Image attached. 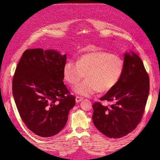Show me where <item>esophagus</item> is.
Returning a JSON list of instances; mask_svg holds the SVG:
<instances>
[{"label":"esophagus","instance_id":"esophagus-1","mask_svg":"<svg viewBox=\"0 0 160 160\" xmlns=\"http://www.w3.org/2000/svg\"><path fill=\"white\" fill-rule=\"evenodd\" d=\"M82 100H83V98L80 97V96H76V102H81Z\"/></svg>","mask_w":160,"mask_h":160}]
</instances>
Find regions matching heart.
Wrapping results in <instances>:
<instances>
[{
    "label": "heart",
    "mask_w": 160,
    "mask_h": 160,
    "mask_svg": "<svg viewBox=\"0 0 160 160\" xmlns=\"http://www.w3.org/2000/svg\"><path fill=\"white\" fill-rule=\"evenodd\" d=\"M124 71V62L120 57L107 52H93L80 57L77 64L67 62L63 67V76L67 82L75 86L77 94L90 96L98 91L106 93L120 80Z\"/></svg>",
    "instance_id": "obj_1"
}]
</instances>
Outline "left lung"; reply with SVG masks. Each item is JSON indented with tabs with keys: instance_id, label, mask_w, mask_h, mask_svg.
I'll return each mask as SVG.
<instances>
[{
	"instance_id": "left-lung-1",
	"label": "left lung",
	"mask_w": 160,
	"mask_h": 160,
	"mask_svg": "<svg viewBox=\"0 0 160 160\" xmlns=\"http://www.w3.org/2000/svg\"><path fill=\"white\" fill-rule=\"evenodd\" d=\"M148 75L137 54H124V71L118 84L100 98L111 102L93 104V124L109 138H120L137 127L143 116L149 93Z\"/></svg>"
}]
</instances>
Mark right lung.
<instances>
[{
	"instance_id": "1",
	"label": "right lung",
	"mask_w": 160,
	"mask_h": 160,
	"mask_svg": "<svg viewBox=\"0 0 160 160\" xmlns=\"http://www.w3.org/2000/svg\"><path fill=\"white\" fill-rule=\"evenodd\" d=\"M67 56L56 51L27 49L16 67L12 93L22 120L30 131L52 137L65 126L76 98L63 82Z\"/></svg>"
}]
</instances>
